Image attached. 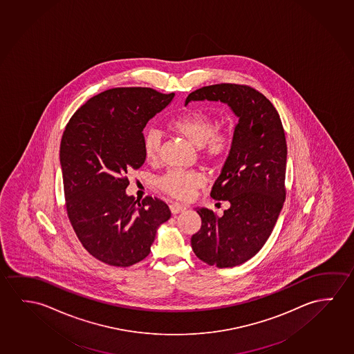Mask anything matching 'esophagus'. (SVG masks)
Instances as JSON below:
<instances>
[{
  "mask_svg": "<svg viewBox=\"0 0 354 354\" xmlns=\"http://www.w3.org/2000/svg\"><path fill=\"white\" fill-rule=\"evenodd\" d=\"M169 208H170V211H171L173 214H178V213L184 212L186 209V207L183 206V205H180V203H171V205L169 206Z\"/></svg>",
  "mask_w": 354,
  "mask_h": 354,
  "instance_id": "esophagus-1",
  "label": "esophagus"
}]
</instances>
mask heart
<instances>
[{
	"label": "heart",
	"instance_id": "obj_1",
	"mask_svg": "<svg viewBox=\"0 0 354 354\" xmlns=\"http://www.w3.org/2000/svg\"><path fill=\"white\" fill-rule=\"evenodd\" d=\"M170 129L200 148V154L207 164H219L228 157L233 146V138L228 131H219L218 121L205 110H189L170 122ZM163 136L157 129H148L143 133L142 146L148 162H156ZM203 178L195 171L170 170L158 180V186L178 200H187L194 191L203 185Z\"/></svg>",
	"mask_w": 354,
	"mask_h": 354
}]
</instances>
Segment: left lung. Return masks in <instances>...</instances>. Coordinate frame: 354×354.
I'll list each match as a JSON object with an SVG mask.
<instances>
[{
    "instance_id": "1",
    "label": "left lung",
    "mask_w": 354,
    "mask_h": 354,
    "mask_svg": "<svg viewBox=\"0 0 354 354\" xmlns=\"http://www.w3.org/2000/svg\"><path fill=\"white\" fill-rule=\"evenodd\" d=\"M222 102L239 119L233 146L211 191L228 201L222 217L196 208L201 229L191 238L195 255L209 266H238L261 250L286 198L287 142L282 121L268 99L254 88L222 83L197 89L190 102Z\"/></svg>"
}]
</instances>
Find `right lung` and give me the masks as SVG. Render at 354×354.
I'll return each instance as SVG.
<instances>
[{
    "instance_id": "obj_1",
    "label": "right lung",
    "mask_w": 354,
    "mask_h": 354,
    "mask_svg": "<svg viewBox=\"0 0 354 354\" xmlns=\"http://www.w3.org/2000/svg\"><path fill=\"white\" fill-rule=\"evenodd\" d=\"M152 88H113L89 99L66 125L60 146L66 209L84 249L110 266L149 255L171 213L157 197L126 194L127 173L141 168L143 129L174 98Z\"/></svg>"
}]
</instances>
